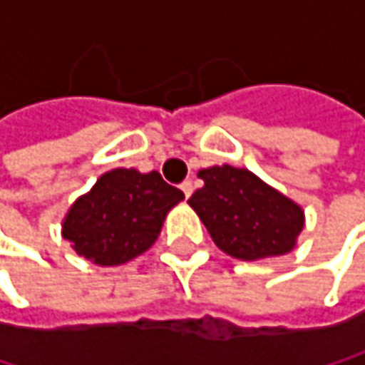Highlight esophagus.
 <instances>
[{
	"instance_id": "34e87169",
	"label": "esophagus",
	"mask_w": 365,
	"mask_h": 365,
	"mask_svg": "<svg viewBox=\"0 0 365 365\" xmlns=\"http://www.w3.org/2000/svg\"><path fill=\"white\" fill-rule=\"evenodd\" d=\"M182 190H183V194H185V198H190V194H192V190H194V187H192V182H190V180H185V182L182 183Z\"/></svg>"
}]
</instances>
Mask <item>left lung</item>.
<instances>
[{
    "label": "left lung",
    "mask_w": 365,
    "mask_h": 365,
    "mask_svg": "<svg viewBox=\"0 0 365 365\" xmlns=\"http://www.w3.org/2000/svg\"><path fill=\"white\" fill-rule=\"evenodd\" d=\"M202 187L190 196L213 243L239 259H262L294 250L304 211L247 169L230 165L198 171Z\"/></svg>",
    "instance_id": "8db88e82"
}]
</instances>
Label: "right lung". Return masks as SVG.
Segmentation results:
<instances>
[{"instance_id": "obj_1", "label": "right lung", "mask_w": 365, "mask_h": 365, "mask_svg": "<svg viewBox=\"0 0 365 365\" xmlns=\"http://www.w3.org/2000/svg\"><path fill=\"white\" fill-rule=\"evenodd\" d=\"M180 200L182 190L158 171L113 169L71 205L63 220V239L99 266H118L156 243L169 209Z\"/></svg>"}]
</instances>
